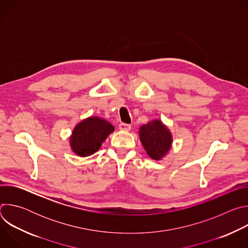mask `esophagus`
<instances>
[{"mask_svg": "<svg viewBox=\"0 0 248 248\" xmlns=\"http://www.w3.org/2000/svg\"><path fill=\"white\" fill-rule=\"evenodd\" d=\"M130 127H131V125H130V124H124V123H121V124H119V128H120L121 130L128 131V130L130 129Z\"/></svg>", "mask_w": 248, "mask_h": 248, "instance_id": "1", "label": "esophagus"}]
</instances>
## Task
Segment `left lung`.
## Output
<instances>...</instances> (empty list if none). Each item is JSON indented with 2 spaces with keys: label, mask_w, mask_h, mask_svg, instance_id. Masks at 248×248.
Masks as SVG:
<instances>
[{
  "label": "left lung",
  "mask_w": 248,
  "mask_h": 248,
  "mask_svg": "<svg viewBox=\"0 0 248 248\" xmlns=\"http://www.w3.org/2000/svg\"><path fill=\"white\" fill-rule=\"evenodd\" d=\"M139 135L147 154L154 160H160L170 148V133L158 120L141 126Z\"/></svg>",
  "instance_id": "obj_1"
}]
</instances>
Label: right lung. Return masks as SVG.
I'll use <instances>...</instances> for the list:
<instances>
[{"label": "right lung", "mask_w": 248, "mask_h": 248, "mask_svg": "<svg viewBox=\"0 0 248 248\" xmlns=\"http://www.w3.org/2000/svg\"><path fill=\"white\" fill-rule=\"evenodd\" d=\"M113 131L114 126L107 121L91 117L76 126L70 145L78 156H89L101 147L103 141Z\"/></svg>", "instance_id": "add662e5"}]
</instances>
